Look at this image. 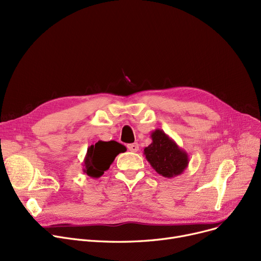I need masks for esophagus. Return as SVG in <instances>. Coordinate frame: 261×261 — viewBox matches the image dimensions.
I'll list each match as a JSON object with an SVG mask.
<instances>
[{
	"label": "esophagus",
	"mask_w": 261,
	"mask_h": 261,
	"mask_svg": "<svg viewBox=\"0 0 261 261\" xmlns=\"http://www.w3.org/2000/svg\"><path fill=\"white\" fill-rule=\"evenodd\" d=\"M128 149L130 150V151H132V152H138L140 147H139V144L134 143V144H129L128 145Z\"/></svg>",
	"instance_id": "34e87169"
}]
</instances>
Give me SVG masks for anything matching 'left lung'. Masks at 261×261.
I'll use <instances>...</instances> for the list:
<instances>
[{"mask_svg": "<svg viewBox=\"0 0 261 261\" xmlns=\"http://www.w3.org/2000/svg\"><path fill=\"white\" fill-rule=\"evenodd\" d=\"M152 143L144 149V155L151 167L164 177L180 175L188 166V154L161 129L151 133Z\"/></svg>", "mask_w": 261, "mask_h": 261, "instance_id": "8db88e82", "label": "left lung"}]
</instances>
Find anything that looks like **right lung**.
Listing matches in <instances>:
<instances>
[{"instance_id": "right-lung-1", "label": "right lung", "mask_w": 261, "mask_h": 261, "mask_svg": "<svg viewBox=\"0 0 261 261\" xmlns=\"http://www.w3.org/2000/svg\"><path fill=\"white\" fill-rule=\"evenodd\" d=\"M126 150L125 146L115 141H98L88 148L84 161V172L93 179H98L110 168L115 158Z\"/></svg>"}]
</instances>
